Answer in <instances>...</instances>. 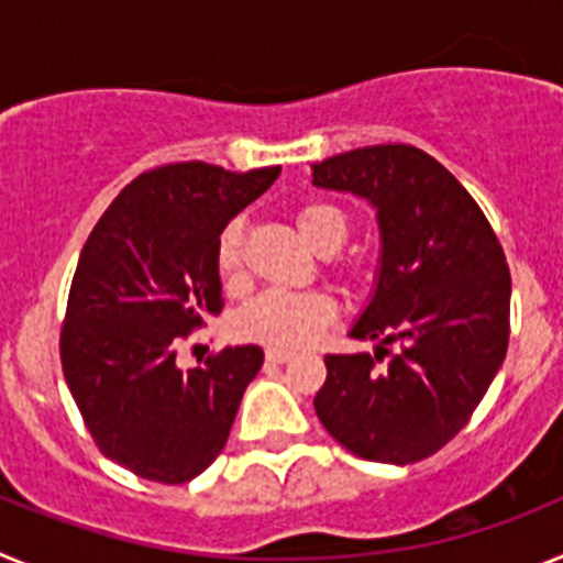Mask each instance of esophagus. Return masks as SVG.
I'll use <instances>...</instances> for the list:
<instances>
[{"label":"esophagus","instance_id":"1","mask_svg":"<svg viewBox=\"0 0 563 563\" xmlns=\"http://www.w3.org/2000/svg\"><path fill=\"white\" fill-rule=\"evenodd\" d=\"M292 355H296V352H292V350H267L265 352L267 361H273V363H285V361H290Z\"/></svg>","mask_w":563,"mask_h":563}]
</instances>
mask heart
I'll return each mask as SVG.
<instances>
[{
  "instance_id": "1",
  "label": "heart",
  "mask_w": 563,
  "mask_h": 563,
  "mask_svg": "<svg viewBox=\"0 0 563 563\" xmlns=\"http://www.w3.org/2000/svg\"><path fill=\"white\" fill-rule=\"evenodd\" d=\"M301 236L316 251L332 253L350 233V220L338 206L324 200H307L292 213ZM213 265L225 285L242 282L245 271V233L242 222H228L213 245ZM335 316V305L324 292L271 290L253 298L251 305L233 316V335L239 341L262 343L267 350H296L310 343Z\"/></svg>"
}]
</instances>
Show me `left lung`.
<instances>
[{
    "label": "left lung",
    "instance_id": "1",
    "mask_svg": "<svg viewBox=\"0 0 563 563\" xmlns=\"http://www.w3.org/2000/svg\"><path fill=\"white\" fill-rule=\"evenodd\" d=\"M312 183L366 197L383 239L377 290L350 332L380 346L324 357L316 415L361 460L420 462L465 429L505 361V251L454 174L409 143L335 154Z\"/></svg>",
    "mask_w": 563,
    "mask_h": 563
}]
</instances>
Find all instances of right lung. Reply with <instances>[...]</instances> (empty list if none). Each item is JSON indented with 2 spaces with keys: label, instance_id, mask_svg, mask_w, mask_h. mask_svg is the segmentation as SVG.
Here are the masks:
<instances>
[{
  "label": "right lung",
  "instance_id": "right-lung-1",
  "mask_svg": "<svg viewBox=\"0 0 563 563\" xmlns=\"http://www.w3.org/2000/svg\"><path fill=\"white\" fill-rule=\"evenodd\" d=\"M278 174L200 161L152 168L114 197L84 245L58 341L64 380L98 451L141 479L200 476L262 369L253 343L194 369L177 366V350L225 305L217 236Z\"/></svg>",
  "mask_w": 563,
  "mask_h": 563
}]
</instances>
